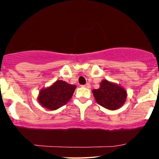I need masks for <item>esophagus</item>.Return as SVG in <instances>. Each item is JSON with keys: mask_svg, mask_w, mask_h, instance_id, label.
I'll return each instance as SVG.
<instances>
[{"mask_svg": "<svg viewBox=\"0 0 159 159\" xmlns=\"http://www.w3.org/2000/svg\"><path fill=\"white\" fill-rule=\"evenodd\" d=\"M82 86H83V87H86V88H90V84L89 83H87V84H86L85 85H82Z\"/></svg>", "mask_w": 159, "mask_h": 159, "instance_id": "34e87169", "label": "esophagus"}]
</instances>
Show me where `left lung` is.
I'll return each mask as SVG.
<instances>
[{"label":"left lung","instance_id":"left-lung-1","mask_svg":"<svg viewBox=\"0 0 159 159\" xmlns=\"http://www.w3.org/2000/svg\"><path fill=\"white\" fill-rule=\"evenodd\" d=\"M96 102L109 110H116L125 102L127 92L121 86L103 80L100 84V88L92 90Z\"/></svg>","mask_w":159,"mask_h":159}]
</instances>
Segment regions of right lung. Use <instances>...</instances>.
I'll return each instance as SVG.
<instances>
[{
  "mask_svg": "<svg viewBox=\"0 0 159 159\" xmlns=\"http://www.w3.org/2000/svg\"><path fill=\"white\" fill-rule=\"evenodd\" d=\"M75 88V85L58 80L49 87L40 90L38 101L43 107L49 110H56L69 101Z\"/></svg>",
  "mask_w": 159,
  "mask_h": 159,
  "instance_id": "obj_1",
  "label": "right lung"
}]
</instances>
